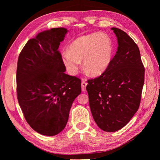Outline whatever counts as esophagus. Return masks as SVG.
<instances>
[{
  "instance_id": "esophagus-1",
  "label": "esophagus",
  "mask_w": 160,
  "mask_h": 160,
  "mask_svg": "<svg viewBox=\"0 0 160 160\" xmlns=\"http://www.w3.org/2000/svg\"><path fill=\"white\" fill-rule=\"evenodd\" d=\"M88 85V83L85 82V79H82L81 81V89L83 91H86V86Z\"/></svg>"
}]
</instances>
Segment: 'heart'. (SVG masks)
Returning a JSON list of instances; mask_svg holds the SVG:
<instances>
[{
    "label": "heart",
    "mask_w": 160,
    "mask_h": 160,
    "mask_svg": "<svg viewBox=\"0 0 160 160\" xmlns=\"http://www.w3.org/2000/svg\"><path fill=\"white\" fill-rule=\"evenodd\" d=\"M112 52V42L108 35L91 33L72 41L69 49L62 52L61 59L71 75L77 73L83 61L85 70L92 75H98L108 68Z\"/></svg>",
    "instance_id": "obj_1"
}]
</instances>
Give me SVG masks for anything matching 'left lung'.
<instances>
[{"label": "left lung", "instance_id": "left-lung-1", "mask_svg": "<svg viewBox=\"0 0 160 160\" xmlns=\"http://www.w3.org/2000/svg\"><path fill=\"white\" fill-rule=\"evenodd\" d=\"M118 51L99 77L88 81L89 107L98 127L114 132L126 125L139 109L145 68L139 48L128 34L113 27Z\"/></svg>", "mask_w": 160, "mask_h": 160}]
</instances>
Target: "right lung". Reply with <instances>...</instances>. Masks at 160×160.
<instances>
[{
	"mask_svg": "<svg viewBox=\"0 0 160 160\" xmlns=\"http://www.w3.org/2000/svg\"><path fill=\"white\" fill-rule=\"evenodd\" d=\"M67 30L55 28L38 33L18 56L17 93L27 122L38 133L52 136L63 130L81 81L65 73L58 50Z\"/></svg>",
	"mask_w": 160,
	"mask_h": 160,
	"instance_id": "obj_1",
	"label": "right lung"
}]
</instances>
